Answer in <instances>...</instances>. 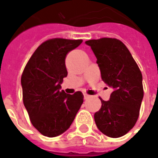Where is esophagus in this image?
Returning <instances> with one entry per match:
<instances>
[{
	"mask_svg": "<svg viewBox=\"0 0 158 158\" xmlns=\"http://www.w3.org/2000/svg\"><path fill=\"white\" fill-rule=\"evenodd\" d=\"M84 98H85V99H88V98H90V96L85 93V94H84Z\"/></svg>",
	"mask_w": 158,
	"mask_h": 158,
	"instance_id": "1",
	"label": "esophagus"
}]
</instances>
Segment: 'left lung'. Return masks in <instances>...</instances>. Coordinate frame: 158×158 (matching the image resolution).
Returning <instances> with one entry per match:
<instances>
[{"mask_svg":"<svg viewBox=\"0 0 158 158\" xmlns=\"http://www.w3.org/2000/svg\"><path fill=\"white\" fill-rule=\"evenodd\" d=\"M97 57L102 80L113 87L109 101L102 102L94 114L98 128L111 138L125 135L139 115L144 97L142 73L126 45L116 38L102 37L85 42Z\"/></svg>","mask_w":158,"mask_h":158,"instance_id":"8db88e82","label":"left lung"}]
</instances>
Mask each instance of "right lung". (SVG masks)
<instances>
[{
    "mask_svg": "<svg viewBox=\"0 0 158 158\" xmlns=\"http://www.w3.org/2000/svg\"><path fill=\"white\" fill-rule=\"evenodd\" d=\"M83 40L52 38L44 42L25 65L21 76L23 102L32 126L44 136L56 137L67 131L83 103L81 91L60 90L68 76L65 60Z\"/></svg>",
    "mask_w": 158,
    "mask_h": 158,
    "instance_id": "add662e5",
    "label": "right lung"
}]
</instances>
